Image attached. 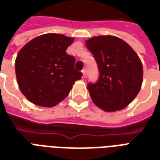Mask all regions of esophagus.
I'll list each match as a JSON object with an SVG mask.
<instances>
[{"instance_id":"esophagus-1","label":"esophagus","mask_w":160,"mask_h":160,"mask_svg":"<svg viewBox=\"0 0 160 160\" xmlns=\"http://www.w3.org/2000/svg\"><path fill=\"white\" fill-rule=\"evenodd\" d=\"M82 78H85V76H86V70H85V69H83V70L82 71Z\"/></svg>"}]
</instances>
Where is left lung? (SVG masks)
Returning <instances> with one entry per match:
<instances>
[{"label":"left lung","mask_w":160,"mask_h":160,"mask_svg":"<svg viewBox=\"0 0 160 160\" xmlns=\"http://www.w3.org/2000/svg\"><path fill=\"white\" fill-rule=\"evenodd\" d=\"M88 50L98 65V82L88 90L93 103L104 111L127 107L135 98L142 82V65L137 53L120 38L111 35L86 40Z\"/></svg>","instance_id":"8db88e82"}]
</instances>
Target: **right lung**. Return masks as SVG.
Masks as SVG:
<instances>
[{
  "label": "right lung",
  "mask_w": 160,
  "mask_h": 160,
  "mask_svg": "<svg viewBox=\"0 0 160 160\" xmlns=\"http://www.w3.org/2000/svg\"><path fill=\"white\" fill-rule=\"evenodd\" d=\"M73 40L60 33H45L20 50L15 62L17 80L30 102L53 107L67 98L75 81L81 79L82 72L74 68V56L66 52Z\"/></svg>",
  "instance_id": "1"
}]
</instances>
